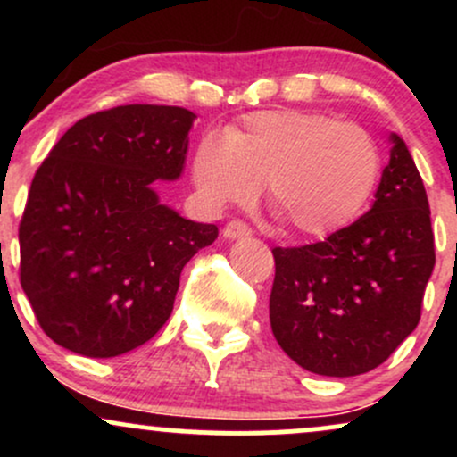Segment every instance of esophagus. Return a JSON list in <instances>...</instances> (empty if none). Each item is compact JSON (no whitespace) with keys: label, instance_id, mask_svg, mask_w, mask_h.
<instances>
[{"label":"esophagus","instance_id":"obj_1","mask_svg":"<svg viewBox=\"0 0 457 457\" xmlns=\"http://www.w3.org/2000/svg\"><path fill=\"white\" fill-rule=\"evenodd\" d=\"M223 236H225V238H229V240L245 238V236H251V228L246 223L238 221V219H236V221H229L228 225H225Z\"/></svg>","mask_w":457,"mask_h":457}]
</instances>
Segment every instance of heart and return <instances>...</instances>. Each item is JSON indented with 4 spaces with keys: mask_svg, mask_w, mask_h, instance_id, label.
Here are the masks:
<instances>
[{
    "mask_svg": "<svg viewBox=\"0 0 457 457\" xmlns=\"http://www.w3.org/2000/svg\"><path fill=\"white\" fill-rule=\"evenodd\" d=\"M382 156L365 129L322 113H249L223 137L204 135L191 159L204 206L266 202L301 238H327L361 217L378 187Z\"/></svg>",
    "mask_w": 457,
    "mask_h": 457,
    "instance_id": "heart-1",
    "label": "heart"
}]
</instances>
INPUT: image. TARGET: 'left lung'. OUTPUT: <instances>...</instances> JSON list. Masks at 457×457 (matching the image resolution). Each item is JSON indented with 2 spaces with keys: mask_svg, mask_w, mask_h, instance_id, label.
<instances>
[{
  "mask_svg": "<svg viewBox=\"0 0 457 457\" xmlns=\"http://www.w3.org/2000/svg\"><path fill=\"white\" fill-rule=\"evenodd\" d=\"M374 206L322 243L275 246L270 327L295 363L320 376H359L393 354L421 318L434 270L429 204L403 139Z\"/></svg>",
  "mask_w": 457,
  "mask_h": 457,
  "instance_id": "8db88e82",
  "label": "left lung"
}]
</instances>
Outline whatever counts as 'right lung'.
<instances>
[{
    "label": "right lung",
    "instance_id": "right-lung-1",
    "mask_svg": "<svg viewBox=\"0 0 457 457\" xmlns=\"http://www.w3.org/2000/svg\"><path fill=\"white\" fill-rule=\"evenodd\" d=\"M195 118L165 104L92 113L36 171L19 225L21 286L62 348L109 359L154 337L185 264L219 236L154 191L180 178Z\"/></svg>",
    "mask_w": 457,
    "mask_h": 457
}]
</instances>
